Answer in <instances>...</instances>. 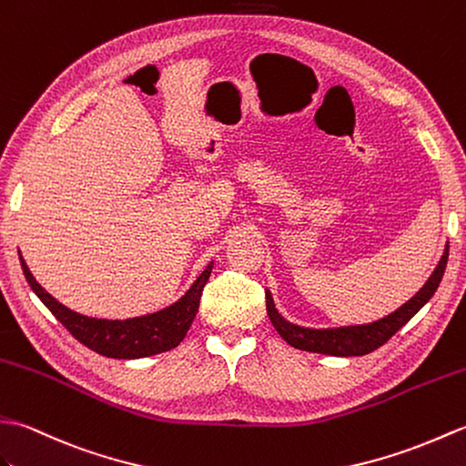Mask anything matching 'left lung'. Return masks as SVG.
<instances>
[{"mask_svg":"<svg viewBox=\"0 0 466 466\" xmlns=\"http://www.w3.org/2000/svg\"><path fill=\"white\" fill-rule=\"evenodd\" d=\"M447 261H449V245H444V253L441 257L439 265L427 279V283L415 293V297H410L405 305H400L395 313H390L379 320H373V323L333 327V329H311V327L295 325L277 311L273 295L268 289L265 291L267 315L271 319L277 333L295 349L309 350V353L330 355V357H363L385 345L400 327H405L409 320L431 301V297L435 295V291L441 285Z\"/></svg>","mask_w":466,"mask_h":466,"instance_id":"left-lung-1","label":"left lung"}]
</instances>
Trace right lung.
Wrapping results in <instances>:
<instances>
[{
	"label": "right lung",
	"instance_id": "1",
	"mask_svg": "<svg viewBox=\"0 0 466 466\" xmlns=\"http://www.w3.org/2000/svg\"><path fill=\"white\" fill-rule=\"evenodd\" d=\"M24 275L39 301L44 303L54 317L74 335L81 345L96 350V353L109 359H143L157 353H165L177 347L187 335V330L198 315L201 293L205 283L209 281L213 261L203 268V273L195 279L193 285L185 291L181 299L173 305L161 309L157 313H149L143 317H133L126 320L96 319L71 311L61 305L57 299L51 297L41 287L35 277L31 275L27 263L19 253Z\"/></svg>",
	"mask_w": 466,
	"mask_h": 466
}]
</instances>
